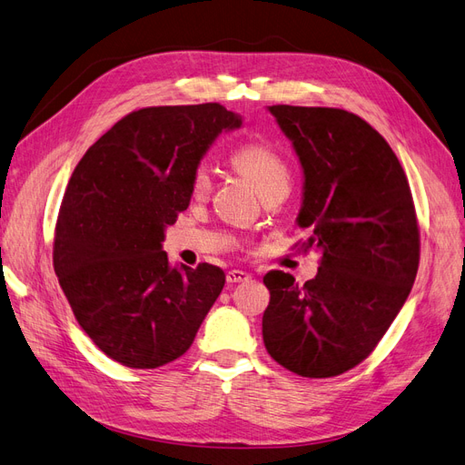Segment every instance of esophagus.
<instances>
[{"label": "esophagus", "instance_id": "1", "mask_svg": "<svg viewBox=\"0 0 465 465\" xmlns=\"http://www.w3.org/2000/svg\"><path fill=\"white\" fill-rule=\"evenodd\" d=\"M250 279V275L246 273V272H242V270H231V272H227V283H242V281H248Z\"/></svg>", "mask_w": 465, "mask_h": 465}]
</instances>
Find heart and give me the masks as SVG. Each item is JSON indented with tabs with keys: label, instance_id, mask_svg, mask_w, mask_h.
I'll return each instance as SVG.
<instances>
[{
	"label": "heart",
	"instance_id": "1",
	"mask_svg": "<svg viewBox=\"0 0 465 465\" xmlns=\"http://www.w3.org/2000/svg\"><path fill=\"white\" fill-rule=\"evenodd\" d=\"M234 168H238L252 184L256 186L260 195L273 192H289L291 168L273 145L262 139L246 142L238 147L231 157ZM211 190V173L205 164L193 168L190 178V192L193 198H203Z\"/></svg>",
	"mask_w": 465,
	"mask_h": 465
}]
</instances>
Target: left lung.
<instances>
[{
    "label": "left lung",
    "mask_w": 465,
    "mask_h": 465,
    "mask_svg": "<svg viewBox=\"0 0 465 465\" xmlns=\"http://www.w3.org/2000/svg\"><path fill=\"white\" fill-rule=\"evenodd\" d=\"M304 171L297 217L320 252L304 285L273 270L262 333L267 353L304 378L343 374L367 359L401 311L419 267L410 182L386 139L353 112L270 106Z\"/></svg>",
    "instance_id": "8db88e82"
}]
</instances>
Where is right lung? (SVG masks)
<instances>
[{"instance_id": "right-lung-1", "label": "right lung", "mask_w": 465, "mask_h": 465, "mask_svg": "<svg viewBox=\"0 0 465 465\" xmlns=\"http://www.w3.org/2000/svg\"><path fill=\"white\" fill-rule=\"evenodd\" d=\"M241 124L219 103L135 110L69 178L54 272L83 331L124 367L157 369L184 355L223 291L221 267H173L161 242L190 205L193 168Z\"/></svg>"}]
</instances>
